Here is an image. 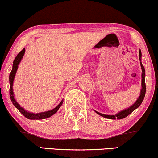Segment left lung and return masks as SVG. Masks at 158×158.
I'll return each mask as SVG.
<instances>
[{"mask_svg": "<svg viewBox=\"0 0 158 158\" xmlns=\"http://www.w3.org/2000/svg\"><path fill=\"white\" fill-rule=\"evenodd\" d=\"M139 60L141 59V51L139 50ZM141 65V68H142V89H141V92H140V95H139V98L137 99V100L135 102V103L130 106V108L126 109L122 112H119L118 114H115V115H106V114H101V113L97 112H96L97 114L100 115V116L105 117V118L107 119H123L124 117H126L127 116H128L129 114H131L133 111H134L135 109H137L138 106H139V105L142 104L143 102L144 97H145V92H146V86H145V68H144V66L142 64V63H140Z\"/></svg>", "mask_w": 158, "mask_h": 158, "instance_id": "8db88e82", "label": "left lung"}]
</instances>
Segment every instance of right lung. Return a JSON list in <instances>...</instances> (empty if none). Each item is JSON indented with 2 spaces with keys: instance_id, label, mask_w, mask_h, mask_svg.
<instances>
[{
  "instance_id": "obj_1",
  "label": "right lung",
  "mask_w": 158,
  "mask_h": 158,
  "mask_svg": "<svg viewBox=\"0 0 158 158\" xmlns=\"http://www.w3.org/2000/svg\"><path fill=\"white\" fill-rule=\"evenodd\" d=\"M24 53H25V48H23V50L21 51L16 57L15 58L14 61H13V69L11 70V72L10 73V76H9V81H10V89H9V94H10V99H11L12 103L13 104L15 107H16L20 112L23 115L24 117H26L27 119H46L50 117L51 116H52L53 114H54L56 113L58 110L60 108V106L62 105V103H63V100H62L61 102H60L59 105H58L56 107H55L53 110L48 111V112H41V113H37V114H34V113H31L28 112L27 111H26L23 108H22L21 106L19 105V104L17 103V102L15 101V99H14V95H13V80H14V77H15V74L16 73V71L18 69V66H19V64L21 61V60L22 58H23Z\"/></svg>"
}]
</instances>
